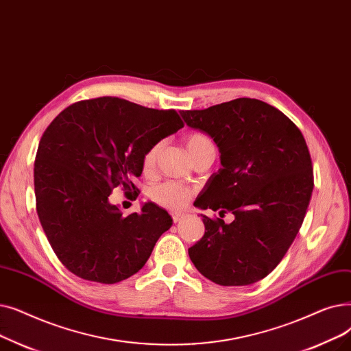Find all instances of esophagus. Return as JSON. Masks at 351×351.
<instances>
[{
    "label": "esophagus",
    "instance_id": "1",
    "mask_svg": "<svg viewBox=\"0 0 351 351\" xmlns=\"http://www.w3.org/2000/svg\"><path fill=\"white\" fill-rule=\"evenodd\" d=\"M171 215H173L174 223H178V221H181L182 219H186V217H187V214H184V213H173Z\"/></svg>",
    "mask_w": 351,
    "mask_h": 351
}]
</instances>
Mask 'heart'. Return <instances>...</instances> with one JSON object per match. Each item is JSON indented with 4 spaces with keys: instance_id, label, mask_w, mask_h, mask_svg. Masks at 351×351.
<instances>
[{
    "instance_id": "1",
    "label": "heart",
    "mask_w": 351,
    "mask_h": 351,
    "mask_svg": "<svg viewBox=\"0 0 351 351\" xmlns=\"http://www.w3.org/2000/svg\"><path fill=\"white\" fill-rule=\"evenodd\" d=\"M210 143V140L203 136V134H191L187 138V148L193 149L198 145L202 144H207ZM160 152V144L153 145L152 148L148 149L145 157H144V169L149 170L153 169V165L156 164L157 156ZM193 195V189L184 184H180V182H174V181H169V182H164V184L156 187L152 193V197L154 202L160 206H164L167 208H181L184 207L189 199Z\"/></svg>"
}]
</instances>
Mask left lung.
<instances>
[{
    "instance_id": "obj_1",
    "label": "left lung",
    "mask_w": 351,
    "mask_h": 351,
    "mask_svg": "<svg viewBox=\"0 0 351 351\" xmlns=\"http://www.w3.org/2000/svg\"><path fill=\"white\" fill-rule=\"evenodd\" d=\"M180 114L214 140L223 165L194 206L234 214L230 224L202 214L206 232L189 256L215 285H253L276 269L303 224L314 187L306 140L287 115L256 98Z\"/></svg>"
}]
</instances>
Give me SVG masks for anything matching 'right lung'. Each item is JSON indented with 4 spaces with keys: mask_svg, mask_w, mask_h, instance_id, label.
<instances>
[{
    "mask_svg": "<svg viewBox=\"0 0 351 351\" xmlns=\"http://www.w3.org/2000/svg\"><path fill=\"white\" fill-rule=\"evenodd\" d=\"M182 125L174 110L117 97L78 101L48 125L34 164L37 214L65 269L103 285L143 269L171 215L148 202L124 217L108 197L115 187L137 193L148 149Z\"/></svg>",
    "mask_w": 351,
    "mask_h": 351,
    "instance_id": "1",
    "label": "right lung"
}]
</instances>
